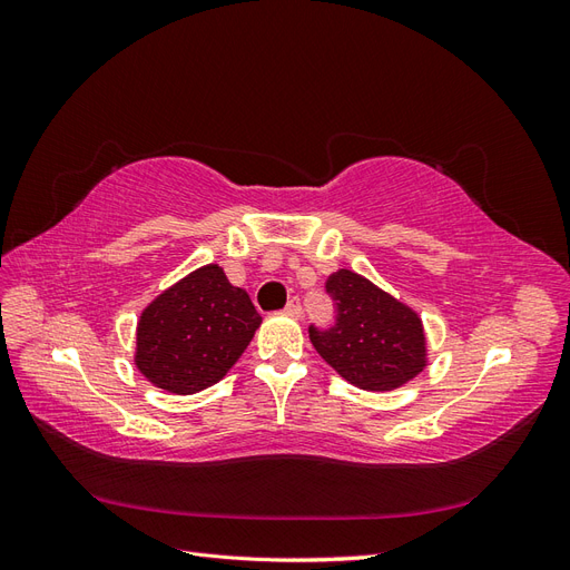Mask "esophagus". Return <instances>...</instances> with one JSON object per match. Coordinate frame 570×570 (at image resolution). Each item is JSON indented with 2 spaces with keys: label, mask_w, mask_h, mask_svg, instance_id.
I'll use <instances>...</instances> for the list:
<instances>
[{
  "label": "esophagus",
  "mask_w": 570,
  "mask_h": 570,
  "mask_svg": "<svg viewBox=\"0 0 570 570\" xmlns=\"http://www.w3.org/2000/svg\"><path fill=\"white\" fill-rule=\"evenodd\" d=\"M285 312H287L289 316H302V302H299V297H292V299L287 302V306H285Z\"/></svg>",
  "instance_id": "esophagus-1"
}]
</instances>
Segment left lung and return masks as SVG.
Listing matches in <instances>:
<instances>
[{"instance_id":"1","label":"left lung","mask_w":570,"mask_h":570,"mask_svg":"<svg viewBox=\"0 0 570 570\" xmlns=\"http://www.w3.org/2000/svg\"><path fill=\"white\" fill-rule=\"evenodd\" d=\"M325 289L335 302V325L327 331L312 325L308 337L344 381L387 392L425 368L423 323L411 306L347 268L333 273Z\"/></svg>"}]
</instances>
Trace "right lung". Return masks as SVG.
<instances>
[{
  "instance_id": "obj_1",
  "label": "right lung",
  "mask_w": 570,
  "mask_h": 570,
  "mask_svg": "<svg viewBox=\"0 0 570 570\" xmlns=\"http://www.w3.org/2000/svg\"><path fill=\"white\" fill-rule=\"evenodd\" d=\"M262 316L218 264L202 266L164 289L137 321L135 366L174 394L216 385L252 342Z\"/></svg>"
}]
</instances>
